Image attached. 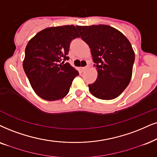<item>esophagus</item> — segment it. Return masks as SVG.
<instances>
[{"label":"esophagus","instance_id":"1","mask_svg":"<svg viewBox=\"0 0 157 157\" xmlns=\"http://www.w3.org/2000/svg\"><path fill=\"white\" fill-rule=\"evenodd\" d=\"M88 66H85V67H82V69L83 71H85V70H86L87 69H88Z\"/></svg>","mask_w":157,"mask_h":157}]
</instances>
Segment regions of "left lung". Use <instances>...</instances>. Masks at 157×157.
I'll return each mask as SVG.
<instances>
[{
    "label": "left lung",
    "instance_id": "1",
    "mask_svg": "<svg viewBox=\"0 0 157 157\" xmlns=\"http://www.w3.org/2000/svg\"><path fill=\"white\" fill-rule=\"evenodd\" d=\"M81 38L90 48L98 72L96 80L88 85L96 98L112 100L130 82L135 53L128 39L118 29L106 25L77 26Z\"/></svg>",
    "mask_w": 157,
    "mask_h": 157
}]
</instances>
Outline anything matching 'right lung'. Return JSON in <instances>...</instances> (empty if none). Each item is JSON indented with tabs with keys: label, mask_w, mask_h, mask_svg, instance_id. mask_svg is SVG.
<instances>
[{
	"label": "right lung",
	"mask_w": 157,
	"mask_h": 157,
	"mask_svg": "<svg viewBox=\"0 0 157 157\" xmlns=\"http://www.w3.org/2000/svg\"><path fill=\"white\" fill-rule=\"evenodd\" d=\"M74 25L51 27L40 31L29 40L25 48L23 68L32 88L44 100L63 98L78 71L69 63V43L80 37Z\"/></svg>",
	"instance_id": "1"
}]
</instances>
